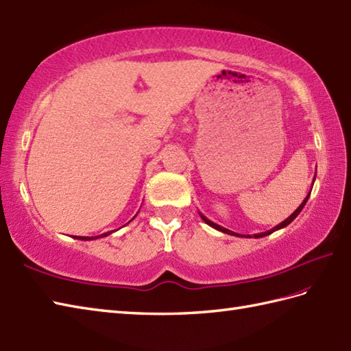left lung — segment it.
<instances>
[{"label":"left lung","instance_id":"1","mask_svg":"<svg viewBox=\"0 0 351 351\" xmlns=\"http://www.w3.org/2000/svg\"><path fill=\"white\" fill-rule=\"evenodd\" d=\"M311 193V192H309ZM309 193H308V195H306V198L305 199H303V202H302V204L298 207V208H295L294 210V213L293 215H290V216H288L287 217V219L285 221H282L281 223H279V225H276V227H274V228H271V230H269V231H264V232H258V234H247V236H243V234H239V232H234V231H231V230H227V228H223V227H221V225H217V223H215V222H212V221H210V219H207V217L204 216V215H201L199 213V216H201V219L202 221H204L207 225H210V227H212V228H215V230H217V231H221V232H225V234H230V236H236V237H246V239H260V237H266V236H269V234H271V232H275V231H278V230H281V228H285L287 227V225L288 223H291L294 219H295V217H298V215L302 212V208L303 207H305V204H306V201H308V198H309Z\"/></svg>","mask_w":351,"mask_h":351}]
</instances>
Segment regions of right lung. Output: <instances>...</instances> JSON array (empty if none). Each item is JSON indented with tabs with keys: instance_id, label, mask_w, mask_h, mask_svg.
Instances as JSON below:
<instances>
[{
	"instance_id": "obj_1",
	"label": "right lung",
	"mask_w": 351,
	"mask_h": 351,
	"mask_svg": "<svg viewBox=\"0 0 351 351\" xmlns=\"http://www.w3.org/2000/svg\"><path fill=\"white\" fill-rule=\"evenodd\" d=\"M132 219H134V217H132ZM130 222V221H129ZM128 222V223H129ZM110 234H112V231H108V232H104V234H100L99 237H106V236H110ZM99 237H81V236H75L73 239H77V240H95V239H99Z\"/></svg>"
}]
</instances>
